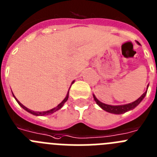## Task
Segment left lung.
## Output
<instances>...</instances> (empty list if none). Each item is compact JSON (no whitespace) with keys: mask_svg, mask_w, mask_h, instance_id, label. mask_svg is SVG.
<instances>
[{"mask_svg":"<svg viewBox=\"0 0 157 157\" xmlns=\"http://www.w3.org/2000/svg\"><path fill=\"white\" fill-rule=\"evenodd\" d=\"M138 44H139V43H138ZM146 93H147V90H146V91L145 92L138 100H136V101L132 102V103H128V104L118 105V106H112V105L105 104V103H101L100 100H97V98H96L94 95H93V98H94V100L96 101V103H97L103 110H104L105 111L109 112V113H115V114H121V113H125V112L128 111V110H133L135 107H137L138 105L141 103V101L144 99V97L146 95Z\"/></svg>","mask_w":157,"mask_h":157,"instance_id":"1","label":"left lung"}]
</instances>
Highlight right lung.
<instances>
[{
	"instance_id": "add662e5",
	"label": "right lung",
	"mask_w": 157,
	"mask_h": 157,
	"mask_svg": "<svg viewBox=\"0 0 157 157\" xmlns=\"http://www.w3.org/2000/svg\"><path fill=\"white\" fill-rule=\"evenodd\" d=\"M74 82H75V81H73V82H72V83H74ZM72 83H71V84H72ZM68 93H69V90H68V92H67V96H66L65 98H64V100H63V101L61 102V103H59V104L57 105V107H54V108H53V109H51V110H47V111H42V112L34 111V110H29V109H28V108H27V107H25V106H24V105L21 104V103H20V102L18 101V100H17L16 98H15V96H14V94H13V96H14V97H15V100H16V101L18 102V104H19L20 106H21V107H22L23 109H24V110H26L27 112H29V113H32V114L36 115V116H44V115H49V114H51V113H54V112H56V111H57V110H60V109H61V107H62L63 106H64V103H65V102L67 101V99H68Z\"/></svg>"
}]
</instances>
